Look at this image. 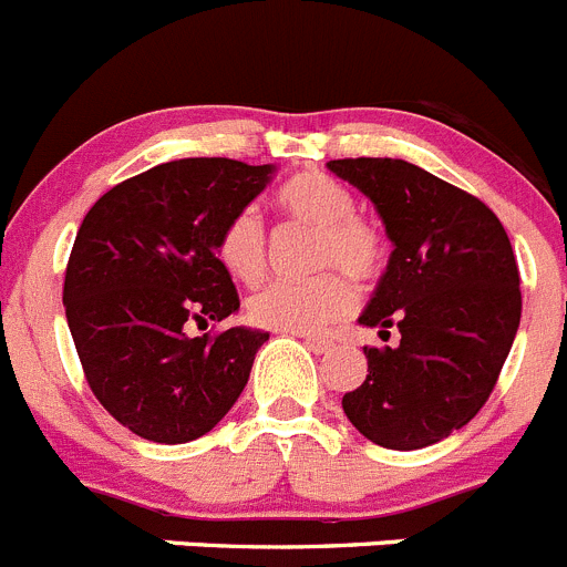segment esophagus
I'll use <instances>...</instances> for the list:
<instances>
[{"label": "esophagus", "mask_w": 567, "mask_h": 567, "mask_svg": "<svg viewBox=\"0 0 567 567\" xmlns=\"http://www.w3.org/2000/svg\"><path fill=\"white\" fill-rule=\"evenodd\" d=\"M305 347H308L310 352H316V355H327V352L332 349V341H327V338L305 336Z\"/></svg>", "instance_id": "obj_1"}]
</instances>
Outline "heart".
<instances>
[{
	"mask_svg": "<svg viewBox=\"0 0 567 567\" xmlns=\"http://www.w3.org/2000/svg\"><path fill=\"white\" fill-rule=\"evenodd\" d=\"M277 206L293 226L316 231L308 282H271L248 299V319L277 332L313 336L349 316L355 282H374L385 271V237L355 215V195L324 173H301L277 193ZM220 266L237 282L254 285L268 271V235L254 209H240L218 235Z\"/></svg>",
	"mask_w": 567,
	"mask_h": 567,
	"instance_id": "heart-1",
	"label": "heart"
}]
</instances>
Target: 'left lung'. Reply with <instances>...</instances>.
<instances>
[{"label":"left lung","mask_w":567,"mask_h":567,"mask_svg":"<svg viewBox=\"0 0 567 567\" xmlns=\"http://www.w3.org/2000/svg\"><path fill=\"white\" fill-rule=\"evenodd\" d=\"M336 176L374 204L394 243L361 313L391 347H363L369 374L341 400L389 451H420L467 425L520 324V271L498 215L403 158H336Z\"/></svg>","instance_id":"obj_1"}]
</instances>
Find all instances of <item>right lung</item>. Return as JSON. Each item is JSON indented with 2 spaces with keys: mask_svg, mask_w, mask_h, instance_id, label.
Returning a JSON list of instances; mask_svg holds the SVG:
<instances>
[{
  "mask_svg": "<svg viewBox=\"0 0 567 567\" xmlns=\"http://www.w3.org/2000/svg\"><path fill=\"white\" fill-rule=\"evenodd\" d=\"M271 164L178 158L111 187L86 212L63 305L89 389L120 425L184 444L218 425L246 389L268 332L189 336L240 308L218 235L271 178Z\"/></svg>",
  "mask_w": 567,
  "mask_h": 567,
  "instance_id": "obj_1",
  "label": "right lung"
}]
</instances>
